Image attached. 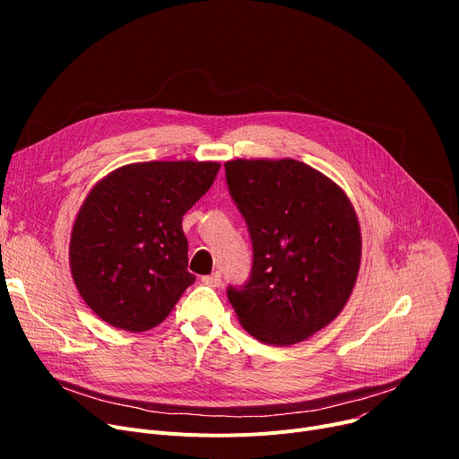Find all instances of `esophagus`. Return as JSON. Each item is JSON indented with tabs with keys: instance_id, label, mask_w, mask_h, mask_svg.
Returning a JSON list of instances; mask_svg holds the SVG:
<instances>
[{
	"instance_id": "esophagus-1",
	"label": "esophagus",
	"mask_w": 459,
	"mask_h": 459,
	"mask_svg": "<svg viewBox=\"0 0 459 459\" xmlns=\"http://www.w3.org/2000/svg\"><path fill=\"white\" fill-rule=\"evenodd\" d=\"M203 282L208 284V286H220L221 284V275L220 273H212V275H204L203 277Z\"/></svg>"
}]
</instances>
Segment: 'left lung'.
<instances>
[{"label":"left lung","instance_id":"8db88e82","mask_svg":"<svg viewBox=\"0 0 459 459\" xmlns=\"http://www.w3.org/2000/svg\"><path fill=\"white\" fill-rule=\"evenodd\" d=\"M232 199L253 239L249 282L227 296L256 341L292 346L329 325L346 307L363 239L346 191L292 160H230Z\"/></svg>","mask_w":459,"mask_h":459}]
</instances>
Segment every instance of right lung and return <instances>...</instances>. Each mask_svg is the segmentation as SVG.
<instances>
[{"label":"right lung","instance_id":"right-lung-1","mask_svg":"<svg viewBox=\"0 0 459 459\" xmlns=\"http://www.w3.org/2000/svg\"><path fill=\"white\" fill-rule=\"evenodd\" d=\"M217 161H143L96 182L70 232L68 264L80 296L111 327L160 325L195 275L187 272L182 215L213 184Z\"/></svg>","mask_w":459,"mask_h":459}]
</instances>
